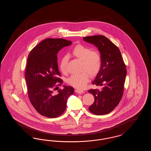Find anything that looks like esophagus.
<instances>
[{
  "label": "esophagus",
  "instance_id": "obj_1",
  "mask_svg": "<svg viewBox=\"0 0 151 151\" xmlns=\"http://www.w3.org/2000/svg\"><path fill=\"white\" fill-rule=\"evenodd\" d=\"M75 92H76V93H83V92H84V91L83 90H81V89H76L75 90Z\"/></svg>",
  "mask_w": 151,
  "mask_h": 151
}]
</instances>
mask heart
<instances>
[{"mask_svg": "<svg viewBox=\"0 0 151 151\" xmlns=\"http://www.w3.org/2000/svg\"><path fill=\"white\" fill-rule=\"evenodd\" d=\"M72 54L75 57L81 60V71H84L80 73L73 74L68 78L67 82L71 86L81 89L86 86L89 81V76L88 73L90 76H94L100 71L102 65V58L99 51L91 50L89 47L83 45H76L73 49ZM68 56L64 55L59 63L60 70L63 73L68 72Z\"/></svg>", "mask_w": 151, "mask_h": 151, "instance_id": "1", "label": "heart"}]
</instances>
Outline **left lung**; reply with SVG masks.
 Wrapping results in <instances>:
<instances>
[{"mask_svg":"<svg viewBox=\"0 0 151 151\" xmlns=\"http://www.w3.org/2000/svg\"><path fill=\"white\" fill-rule=\"evenodd\" d=\"M85 41L98 47L102 65L92 84L101 86L100 91L91 89L88 92L94 97L89 110L95 115H104L112 111L119 104L124 92L127 73L121 51L115 44L102 35L83 37Z\"/></svg>","mask_w":151,"mask_h":151,"instance_id":"8db88e82","label":"left lung"}]
</instances>
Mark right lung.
Masks as SVG:
<instances>
[{
	"label": "right lung",
	"instance_id": "right-lung-1",
	"mask_svg": "<svg viewBox=\"0 0 151 151\" xmlns=\"http://www.w3.org/2000/svg\"><path fill=\"white\" fill-rule=\"evenodd\" d=\"M72 43L63 38H46L30 51L25 72L29 100L36 110L47 118H56L65 110L67 101L74 92L72 86L63 84L59 78L57 54ZM58 89L57 93L53 91Z\"/></svg>",
	"mask_w": 151,
	"mask_h": 151
}]
</instances>
